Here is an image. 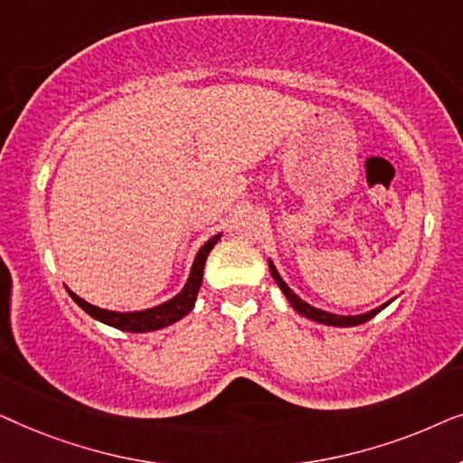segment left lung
I'll return each mask as SVG.
<instances>
[{"mask_svg": "<svg viewBox=\"0 0 463 463\" xmlns=\"http://www.w3.org/2000/svg\"><path fill=\"white\" fill-rule=\"evenodd\" d=\"M268 265H269V274H271V278H274L278 287H280V290L284 293V297H287V299H288L290 306H293L295 312H299L301 316H306V318L314 320V322H320V325H328V326H356V325H363V322L371 320L373 316H377L379 312H382L383 307H388L390 303L394 301V299H390L388 303H383V306H379V307L371 309V312H364V314H354V316L333 314V312H326V309H320V307L309 306L307 301H303L301 297L297 295L295 290L290 288L288 284L282 280V276L278 274L276 265H274V261H271V259H268Z\"/></svg>", "mask_w": 463, "mask_h": 463, "instance_id": "1", "label": "left lung"}]
</instances>
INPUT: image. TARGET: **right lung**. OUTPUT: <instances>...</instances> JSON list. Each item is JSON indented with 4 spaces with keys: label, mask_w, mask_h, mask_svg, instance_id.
Masks as SVG:
<instances>
[{
    "label": "right lung",
    "mask_w": 463,
    "mask_h": 463,
    "mask_svg": "<svg viewBox=\"0 0 463 463\" xmlns=\"http://www.w3.org/2000/svg\"><path fill=\"white\" fill-rule=\"evenodd\" d=\"M223 233H217L208 242L202 244V249L195 252V259L192 263V269H189V276L183 288L175 297H170L168 301L160 303V306L147 307V309H137V312H116V309H105L99 306H92L86 299H81L80 295H75L71 288H67V293L71 295V299L78 303V306L84 309L88 316H92L94 320L103 322L107 326L119 328V331L126 333H149L157 331V328L170 326L173 322L181 320L183 316H187L195 306V299H198L200 287H202V276H204V263L214 244L219 242Z\"/></svg>",
    "instance_id": "obj_1"
}]
</instances>
